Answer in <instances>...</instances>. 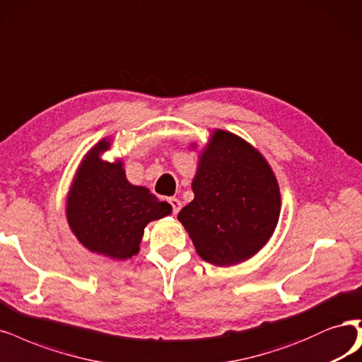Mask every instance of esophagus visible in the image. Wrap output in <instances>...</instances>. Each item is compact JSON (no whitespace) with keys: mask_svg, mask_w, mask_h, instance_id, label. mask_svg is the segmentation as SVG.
Masks as SVG:
<instances>
[{"mask_svg":"<svg viewBox=\"0 0 362 362\" xmlns=\"http://www.w3.org/2000/svg\"><path fill=\"white\" fill-rule=\"evenodd\" d=\"M169 204H170V206H172V213H173V214H178L180 209H181V201H180V199L170 197V199H169Z\"/></svg>","mask_w":362,"mask_h":362,"instance_id":"34e87169","label":"esophagus"}]
</instances>
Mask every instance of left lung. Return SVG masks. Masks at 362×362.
Here are the masks:
<instances>
[{"label": "left lung", "mask_w": 362, "mask_h": 362, "mask_svg": "<svg viewBox=\"0 0 362 362\" xmlns=\"http://www.w3.org/2000/svg\"><path fill=\"white\" fill-rule=\"evenodd\" d=\"M178 214L197 255L229 267L255 256L276 230L280 189L268 161L230 132L214 130Z\"/></svg>", "instance_id": "left-lung-1"}]
</instances>
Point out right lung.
<instances>
[{
	"instance_id": "1",
	"label": "right lung",
	"mask_w": 362,
	"mask_h": 362,
	"mask_svg": "<svg viewBox=\"0 0 362 362\" xmlns=\"http://www.w3.org/2000/svg\"><path fill=\"white\" fill-rule=\"evenodd\" d=\"M109 146L110 142L102 139L83 157L66 213L71 232L85 248L126 260L138 255L146 224L169 216L172 206L160 202L146 187L130 184L121 160H102Z\"/></svg>"
}]
</instances>
